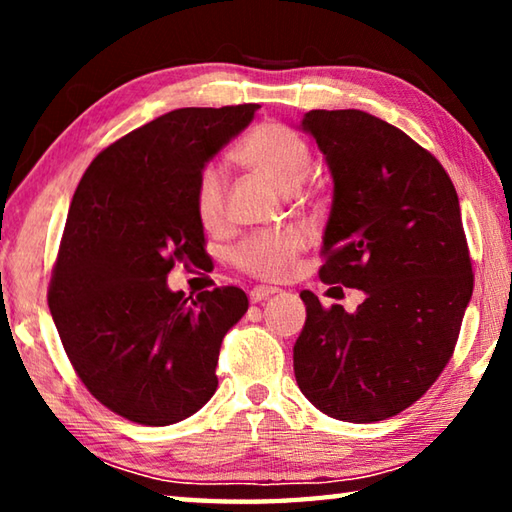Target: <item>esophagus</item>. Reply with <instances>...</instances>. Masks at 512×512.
Returning a JSON list of instances; mask_svg holds the SVG:
<instances>
[{"label":"esophagus","instance_id":"obj_1","mask_svg":"<svg viewBox=\"0 0 512 512\" xmlns=\"http://www.w3.org/2000/svg\"><path fill=\"white\" fill-rule=\"evenodd\" d=\"M275 293H277V289H273V287H255L253 291L248 293V296H250V302L257 305V302L271 298V296H275Z\"/></svg>","mask_w":512,"mask_h":512}]
</instances>
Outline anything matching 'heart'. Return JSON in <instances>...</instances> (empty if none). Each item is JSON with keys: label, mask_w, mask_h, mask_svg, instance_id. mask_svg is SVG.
Listing matches in <instances>:
<instances>
[{"label": "heart", "mask_w": 512, "mask_h": 512, "mask_svg": "<svg viewBox=\"0 0 512 512\" xmlns=\"http://www.w3.org/2000/svg\"><path fill=\"white\" fill-rule=\"evenodd\" d=\"M235 158L284 194L296 192L311 171V153L300 137L280 124H262L235 151ZM225 171L221 164H207L194 187L196 214L205 228H219L225 219ZM302 239L296 232H262L241 241L232 262L259 280H280L289 273L300 253Z\"/></svg>", "instance_id": "obj_1"}]
</instances>
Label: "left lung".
Wrapping results in <instances>:
<instances>
[{"label":"left lung","mask_w":512,"mask_h":512,"mask_svg":"<svg viewBox=\"0 0 512 512\" xmlns=\"http://www.w3.org/2000/svg\"><path fill=\"white\" fill-rule=\"evenodd\" d=\"M300 128L334 180L320 280L361 289L366 300L348 314L302 291L307 320L293 372L329 418H393L452 359L472 298L456 189L429 151L363 110H311Z\"/></svg>","instance_id":"8db88e82"}]
</instances>
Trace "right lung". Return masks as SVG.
<instances>
[{
  "label": "right lung",
  "instance_id": "right-lung-1",
  "mask_svg": "<svg viewBox=\"0 0 512 512\" xmlns=\"http://www.w3.org/2000/svg\"><path fill=\"white\" fill-rule=\"evenodd\" d=\"M257 103L178 108L103 149L69 205L49 309L85 388L121 418L167 427L214 395L223 336L248 311L237 287L171 291L205 253L194 187Z\"/></svg>",
  "mask_w": 512,
  "mask_h": 512
}]
</instances>
